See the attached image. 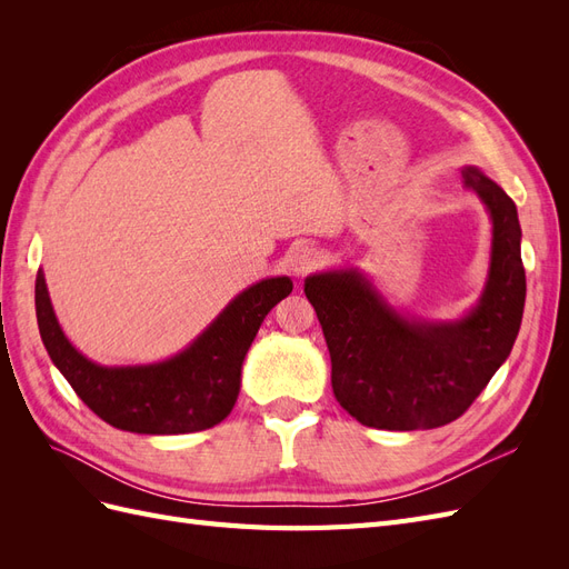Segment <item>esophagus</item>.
Listing matches in <instances>:
<instances>
[{
	"mask_svg": "<svg viewBox=\"0 0 569 569\" xmlns=\"http://www.w3.org/2000/svg\"><path fill=\"white\" fill-rule=\"evenodd\" d=\"M318 263H320V251L316 247H308V244L295 247L287 256V268H289V272H295V274H306Z\"/></svg>",
	"mask_w": 569,
	"mask_h": 569,
	"instance_id": "obj_1",
	"label": "esophagus"
}]
</instances>
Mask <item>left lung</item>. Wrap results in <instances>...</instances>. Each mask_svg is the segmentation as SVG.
Here are the masks:
<instances>
[{
  "instance_id": "1",
  "label": "left lung",
  "mask_w": 569,
  "mask_h": 569,
  "mask_svg": "<svg viewBox=\"0 0 569 569\" xmlns=\"http://www.w3.org/2000/svg\"><path fill=\"white\" fill-rule=\"evenodd\" d=\"M460 178L491 220L487 280L468 313H403L353 266L303 280L330 349L337 401L366 427L410 432L453 422L518 339L527 295L518 209L481 168L462 166Z\"/></svg>"
}]
</instances>
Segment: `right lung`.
I'll list each match as a JSON object with an SVG mask.
<instances>
[{
  "label": "right lung",
  "mask_w": 569,
  "mask_h": 569,
  "mask_svg": "<svg viewBox=\"0 0 569 569\" xmlns=\"http://www.w3.org/2000/svg\"><path fill=\"white\" fill-rule=\"evenodd\" d=\"M291 287L287 274L247 287L182 351L140 366H99L82 356L61 330L42 268L36 311L51 363L101 420L134 435H189L230 416L258 327Z\"/></svg>",
  "instance_id": "add662e5"
}]
</instances>
